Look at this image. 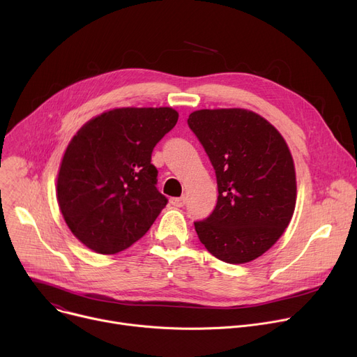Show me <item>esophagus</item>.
Returning <instances> with one entry per match:
<instances>
[{"instance_id": "1", "label": "esophagus", "mask_w": 357, "mask_h": 357, "mask_svg": "<svg viewBox=\"0 0 357 357\" xmlns=\"http://www.w3.org/2000/svg\"><path fill=\"white\" fill-rule=\"evenodd\" d=\"M185 202H186L185 197H179V198H171V204H172L174 206H176V208H182V206L185 205Z\"/></svg>"}]
</instances>
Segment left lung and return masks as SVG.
I'll return each instance as SVG.
<instances>
[{
  "instance_id": "1",
  "label": "left lung",
  "mask_w": 357,
  "mask_h": 357,
  "mask_svg": "<svg viewBox=\"0 0 357 357\" xmlns=\"http://www.w3.org/2000/svg\"><path fill=\"white\" fill-rule=\"evenodd\" d=\"M188 125L218 183L215 209L195 222L199 241L224 263H250L280 240L293 218L297 182L287 142L267 119L240 107L195 110Z\"/></svg>"
}]
</instances>
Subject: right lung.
Wrapping results in <instances>:
<instances>
[{"instance_id":"right-lung-1","label":"right lung","mask_w":357,"mask_h":357,"mask_svg":"<svg viewBox=\"0 0 357 357\" xmlns=\"http://www.w3.org/2000/svg\"><path fill=\"white\" fill-rule=\"evenodd\" d=\"M172 107H116L71 137L57 175V202L76 238L117 254L144 236L166 199L151 163L158 142L178 122Z\"/></svg>"}]
</instances>
